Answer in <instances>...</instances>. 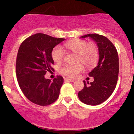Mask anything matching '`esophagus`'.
I'll list each match as a JSON object with an SVG mask.
<instances>
[{"label": "esophagus", "instance_id": "obj_1", "mask_svg": "<svg viewBox=\"0 0 134 134\" xmlns=\"http://www.w3.org/2000/svg\"><path fill=\"white\" fill-rule=\"evenodd\" d=\"M64 80H65V81H69V82H74L75 81L74 79H69V78H64Z\"/></svg>", "mask_w": 134, "mask_h": 134}]
</instances>
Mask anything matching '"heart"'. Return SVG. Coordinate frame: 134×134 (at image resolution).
Instances as JSON below:
<instances>
[{
	"label": "heart",
	"instance_id": "heart-1",
	"mask_svg": "<svg viewBox=\"0 0 134 134\" xmlns=\"http://www.w3.org/2000/svg\"><path fill=\"white\" fill-rule=\"evenodd\" d=\"M64 46L72 53L76 54V64H65L60 68V73L68 77L74 78L84 69L82 62L86 67L94 65L98 59V50L93 43H87L86 41L76 40L68 41ZM65 52L60 46H57L52 52V57L55 62L60 64L64 60ZM80 62V63L79 62Z\"/></svg>",
	"mask_w": 134,
	"mask_h": 134
}]
</instances>
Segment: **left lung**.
<instances>
[{
  "label": "left lung",
  "instance_id": "left-lung-1",
  "mask_svg": "<svg viewBox=\"0 0 134 134\" xmlns=\"http://www.w3.org/2000/svg\"><path fill=\"white\" fill-rule=\"evenodd\" d=\"M90 37L96 43L99 50V61L96 67L89 73L94 81H84V87L78 93L79 99L88 105H98L109 98L117 82L119 62L116 48L105 36L98 34H88L81 38Z\"/></svg>",
  "mask_w": 134,
  "mask_h": 134
}]
</instances>
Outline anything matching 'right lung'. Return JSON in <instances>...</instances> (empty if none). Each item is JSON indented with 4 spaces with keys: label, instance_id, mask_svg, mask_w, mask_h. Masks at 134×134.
Here are the masks:
<instances>
[{
    "label": "right lung",
    "instance_id": "right-lung-1",
    "mask_svg": "<svg viewBox=\"0 0 134 134\" xmlns=\"http://www.w3.org/2000/svg\"><path fill=\"white\" fill-rule=\"evenodd\" d=\"M65 40L43 33L31 35L23 41L16 58V77L21 91L33 103L47 106L59 96L64 79L57 76L53 81L44 78L47 71L54 69L52 57L53 48Z\"/></svg>",
    "mask_w": 134,
    "mask_h": 134
}]
</instances>
